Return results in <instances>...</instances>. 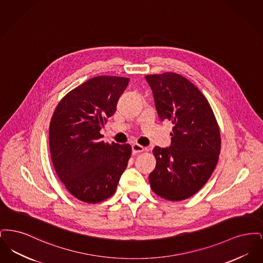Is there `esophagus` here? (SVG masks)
Instances as JSON below:
<instances>
[{"label": "esophagus", "mask_w": 263, "mask_h": 263, "mask_svg": "<svg viewBox=\"0 0 263 263\" xmlns=\"http://www.w3.org/2000/svg\"><path fill=\"white\" fill-rule=\"evenodd\" d=\"M144 150H145V148L143 146L139 145V144H133L132 145V152H133V154H139V153L144 152Z\"/></svg>", "instance_id": "34e87169"}]
</instances>
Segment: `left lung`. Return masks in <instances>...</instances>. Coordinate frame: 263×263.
I'll use <instances>...</instances> for the list:
<instances>
[{
  "label": "left lung",
  "mask_w": 263,
  "mask_h": 263,
  "mask_svg": "<svg viewBox=\"0 0 263 263\" xmlns=\"http://www.w3.org/2000/svg\"><path fill=\"white\" fill-rule=\"evenodd\" d=\"M157 112L174 124L168 148L155 147L152 190L170 201L187 199L208 181L221 151L220 129L212 108L198 88L176 73L145 77Z\"/></svg>",
  "instance_id": "1"
}]
</instances>
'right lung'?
Instances as JSON below:
<instances>
[{"label":"right lung","instance_id":"1","mask_svg":"<svg viewBox=\"0 0 263 263\" xmlns=\"http://www.w3.org/2000/svg\"><path fill=\"white\" fill-rule=\"evenodd\" d=\"M129 78L98 76L68 92L51 118V159L58 177L79 200L99 203L112 196L131 157L129 144L101 141L100 133Z\"/></svg>","mask_w":263,"mask_h":263}]
</instances>
